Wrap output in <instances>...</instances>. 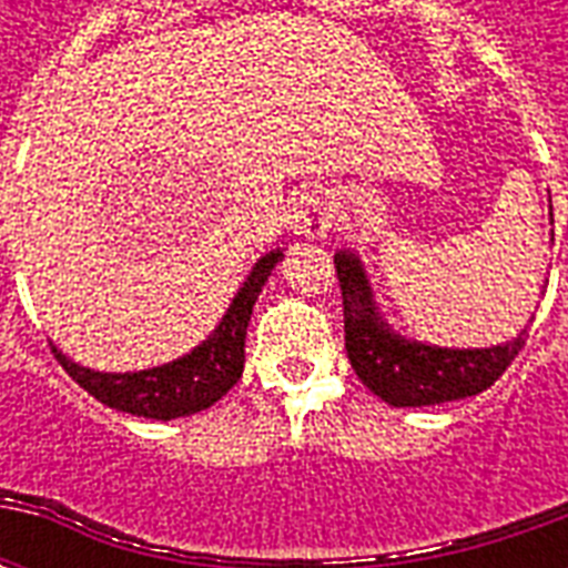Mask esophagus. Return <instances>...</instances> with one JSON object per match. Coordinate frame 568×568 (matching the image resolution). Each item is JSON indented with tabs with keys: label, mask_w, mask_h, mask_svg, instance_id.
Instances as JSON below:
<instances>
[{
	"label": "esophagus",
	"mask_w": 568,
	"mask_h": 568,
	"mask_svg": "<svg viewBox=\"0 0 568 568\" xmlns=\"http://www.w3.org/2000/svg\"><path fill=\"white\" fill-rule=\"evenodd\" d=\"M288 224L301 236H322L332 227V197L322 187H304L288 206Z\"/></svg>",
	"instance_id": "esophagus-1"
}]
</instances>
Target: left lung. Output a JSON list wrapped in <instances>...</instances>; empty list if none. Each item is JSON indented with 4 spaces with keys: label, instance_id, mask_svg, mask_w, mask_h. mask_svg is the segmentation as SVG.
<instances>
[{
    "label": "left lung",
    "instance_id": "1",
    "mask_svg": "<svg viewBox=\"0 0 568 568\" xmlns=\"http://www.w3.org/2000/svg\"><path fill=\"white\" fill-rule=\"evenodd\" d=\"M554 240V236H550ZM344 288V341L349 365L371 393L393 407H426L489 389L524 349L526 332L489 349L410 344L377 316L371 285L353 252L334 255Z\"/></svg>",
    "mask_w": 568,
    "mask_h": 568
}]
</instances>
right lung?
<instances>
[{
    "label": "right lung",
    "mask_w": 568,
    "mask_h": 568,
    "mask_svg": "<svg viewBox=\"0 0 568 568\" xmlns=\"http://www.w3.org/2000/svg\"><path fill=\"white\" fill-rule=\"evenodd\" d=\"M283 258L276 248L271 255L252 267L243 288L236 292L234 304L224 313L222 325L215 328L210 341L175 358L161 368L136 371V374H103L75 365L57 346H51L54 358L63 365L72 381L79 383L84 393H91L105 407H115L133 417L149 419H175L206 410L222 398L240 377L246 362V328L252 320V307L258 301L261 285L267 283L273 264Z\"/></svg>",
    "instance_id": "right-lung-1"
}]
</instances>
